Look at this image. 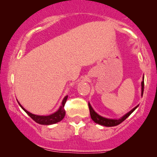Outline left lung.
<instances>
[{
    "label": "left lung",
    "mask_w": 157,
    "mask_h": 157,
    "mask_svg": "<svg viewBox=\"0 0 157 157\" xmlns=\"http://www.w3.org/2000/svg\"><path fill=\"white\" fill-rule=\"evenodd\" d=\"M144 77L143 76V81H141V96H143L144 87ZM138 106H139V105H137L136 106H135L134 109H132L130 111H128L127 113H126L125 115H124L123 117L120 118V119H107V118L103 117H101V116H100L99 114H98V113L94 110V109L92 108L91 104H90V103L89 102L90 115H91V118L92 119V120H93V121L96 124H100V125H101V126H108V127L119 125V124H121V122H123L124 120L126 119V118L129 117V116L132 114L133 112H134L135 109H136Z\"/></svg>",
    "instance_id": "obj_1"
}]
</instances>
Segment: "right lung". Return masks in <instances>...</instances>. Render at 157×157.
<instances>
[{"label": "right lung", "mask_w": 157, "mask_h": 157, "mask_svg": "<svg viewBox=\"0 0 157 157\" xmlns=\"http://www.w3.org/2000/svg\"><path fill=\"white\" fill-rule=\"evenodd\" d=\"M67 98H68V96H66L65 97L63 98V101H62L61 106L59 107V109H58V111H56L55 113H52V114L48 115V116H39V115L33 114V113H30L29 111L25 110V109L20 104V103L18 101V102L19 105H20V106L22 108L23 110L32 119L34 120L36 123L42 124V125H51V124H56L58 122L61 121V120L63 119L64 117H65L66 111L64 110V105L66 104Z\"/></svg>", "instance_id": "1"}]
</instances>
